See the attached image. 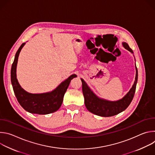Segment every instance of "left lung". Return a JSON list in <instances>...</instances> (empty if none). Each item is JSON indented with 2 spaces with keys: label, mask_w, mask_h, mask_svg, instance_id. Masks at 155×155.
Wrapping results in <instances>:
<instances>
[{
  "label": "left lung",
  "mask_w": 155,
  "mask_h": 155,
  "mask_svg": "<svg viewBox=\"0 0 155 155\" xmlns=\"http://www.w3.org/2000/svg\"><path fill=\"white\" fill-rule=\"evenodd\" d=\"M122 45L134 56L133 51L130 48L126 42H122ZM136 71L135 81L132 87L122 99L115 101H110L98 97L91 90V88L88 86L84 80L81 78L82 82V91L84 98V104L88 111L98 116L108 117L116 115L126 110L133 99L136 91L138 79V71L136 65Z\"/></svg>",
  "instance_id": "1"
}]
</instances>
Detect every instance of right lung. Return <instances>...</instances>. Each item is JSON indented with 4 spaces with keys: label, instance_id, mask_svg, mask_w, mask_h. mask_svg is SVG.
Returning <instances> with one entry per match:
<instances>
[{
    "label": "right lung",
    "instance_id": "right-lung-1",
    "mask_svg": "<svg viewBox=\"0 0 155 155\" xmlns=\"http://www.w3.org/2000/svg\"><path fill=\"white\" fill-rule=\"evenodd\" d=\"M25 44L26 43L22 44L17 51L11 69V81L16 97L21 107L31 114L47 115L53 113L61 106L64 94L68 90L71 81L77 76L72 74L50 92L39 94L27 92L22 88L16 78V67L19 54Z\"/></svg>",
    "mask_w": 155,
    "mask_h": 155
}]
</instances>
